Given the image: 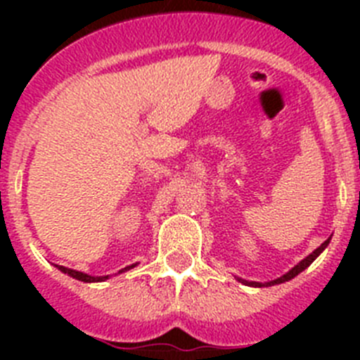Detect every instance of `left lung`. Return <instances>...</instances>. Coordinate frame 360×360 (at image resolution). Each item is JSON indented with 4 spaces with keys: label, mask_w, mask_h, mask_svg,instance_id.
<instances>
[{
    "label": "left lung",
    "mask_w": 360,
    "mask_h": 360,
    "mask_svg": "<svg viewBox=\"0 0 360 360\" xmlns=\"http://www.w3.org/2000/svg\"><path fill=\"white\" fill-rule=\"evenodd\" d=\"M330 240H332V238H328V240L324 241V243H321V247H317V249L314 250V252L308 254V256L304 257V259H301V262H299L297 265L292 266V269L288 270L287 274H283L281 278L272 279V281H266V283L247 281V279H241V278H238V276H236V279H238V281H240V283H243V285H247V287H256V288H262V287H274V285H281V283H285V281H290V279H294L295 276L301 274V272H303L304 269H308V266H310L311 263L316 262L317 257H319V254L323 252V250L326 249V247H328V245H330Z\"/></svg>",
    "instance_id": "obj_1"
}]
</instances>
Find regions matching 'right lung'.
<instances>
[{"label":"right lung","mask_w":360,"mask_h":360,"mask_svg":"<svg viewBox=\"0 0 360 360\" xmlns=\"http://www.w3.org/2000/svg\"><path fill=\"white\" fill-rule=\"evenodd\" d=\"M133 266H136V263H133V265L126 266V269L119 270V274H122V272H126V270L133 269ZM57 269L61 270V272H65V274H68L70 278L73 279H79V281H84V283H101V281H106L110 276H90V274H84V272H79V270H73V269H66V266H61L57 265Z\"/></svg>","instance_id":"right-lung-1"}]
</instances>
